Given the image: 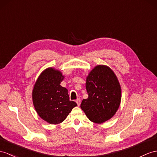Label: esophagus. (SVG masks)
Wrapping results in <instances>:
<instances>
[{
    "label": "esophagus",
    "mask_w": 157,
    "mask_h": 157,
    "mask_svg": "<svg viewBox=\"0 0 157 157\" xmlns=\"http://www.w3.org/2000/svg\"><path fill=\"white\" fill-rule=\"evenodd\" d=\"M76 102L77 103V105H78V106H80V105H81V99L80 98H77L76 100Z\"/></svg>",
    "instance_id": "obj_1"
}]
</instances>
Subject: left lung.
Masks as SVG:
<instances>
[{"label": "left lung", "instance_id": "8db88e82", "mask_svg": "<svg viewBox=\"0 0 157 157\" xmlns=\"http://www.w3.org/2000/svg\"><path fill=\"white\" fill-rule=\"evenodd\" d=\"M86 89L89 97L83 99L81 108L90 121L101 124L115 114L121 104V88L109 67H95L86 77Z\"/></svg>", "mask_w": 157, "mask_h": 157}]
</instances>
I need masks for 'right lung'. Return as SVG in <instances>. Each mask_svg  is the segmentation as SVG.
<instances>
[{
	"label": "right lung",
	"instance_id": "1",
	"mask_svg": "<svg viewBox=\"0 0 157 157\" xmlns=\"http://www.w3.org/2000/svg\"><path fill=\"white\" fill-rule=\"evenodd\" d=\"M54 68L45 69L39 76L33 90V102L39 117L52 124L66 119L76 103L69 100L68 90L60 84L64 79Z\"/></svg>",
	"mask_w": 157,
	"mask_h": 157
}]
</instances>
